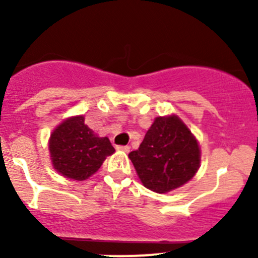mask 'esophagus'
Listing matches in <instances>:
<instances>
[{
	"mask_svg": "<svg viewBox=\"0 0 258 258\" xmlns=\"http://www.w3.org/2000/svg\"><path fill=\"white\" fill-rule=\"evenodd\" d=\"M117 150L123 151V152H128V151H130V146H117Z\"/></svg>",
	"mask_w": 258,
	"mask_h": 258,
	"instance_id": "34e87169",
	"label": "esophagus"
}]
</instances>
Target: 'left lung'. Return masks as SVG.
I'll list each match as a JSON object with an SVG mask.
<instances>
[{"label":"left lung","mask_w":258,"mask_h":258,"mask_svg":"<svg viewBox=\"0 0 258 258\" xmlns=\"http://www.w3.org/2000/svg\"><path fill=\"white\" fill-rule=\"evenodd\" d=\"M200 147L176 116L157 117L139 150L128 153L145 187L157 194L189 181L200 167Z\"/></svg>","instance_id":"1"}]
</instances>
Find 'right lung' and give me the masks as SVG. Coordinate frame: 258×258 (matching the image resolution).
<instances>
[{
	"instance_id": "right-lung-1",
	"label": "right lung",
	"mask_w": 258,
	"mask_h": 258,
	"mask_svg": "<svg viewBox=\"0 0 258 258\" xmlns=\"http://www.w3.org/2000/svg\"><path fill=\"white\" fill-rule=\"evenodd\" d=\"M114 152L107 137H98L85 124L83 116L62 122L51 135L49 153L53 167L64 177L88 178L97 172L106 157Z\"/></svg>"
}]
</instances>
